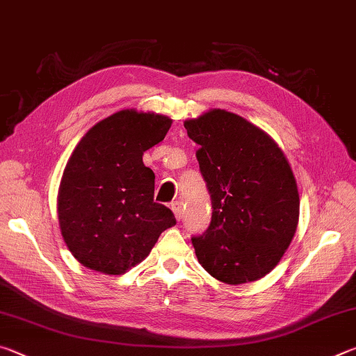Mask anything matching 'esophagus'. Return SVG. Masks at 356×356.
I'll return each instance as SVG.
<instances>
[{
    "instance_id": "34e87169",
    "label": "esophagus",
    "mask_w": 356,
    "mask_h": 356,
    "mask_svg": "<svg viewBox=\"0 0 356 356\" xmlns=\"http://www.w3.org/2000/svg\"><path fill=\"white\" fill-rule=\"evenodd\" d=\"M171 209H172V212H174V216H176V220L180 221V218H182V215H184L182 202H180V201H174V202L171 204Z\"/></svg>"
}]
</instances>
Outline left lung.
Listing matches in <instances>:
<instances>
[{
	"label": "left lung",
	"mask_w": 356,
	"mask_h": 356,
	"mask_svg": "<svg viewBox=\"0 0 356 356\" xmlns=\"http://www.w3.org/2000/svg\"><path fill=\"white\" fill-rule=\"evenodd\" d=\"M212 200L207 231L193 237L200 264L221 282L261 280L298 225L300 196L286 155L264 130L226 110L184 122Z\"/></svg>",
	"instance_id": "1"
}]
</instances>
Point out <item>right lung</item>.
<instances>
[{
  "label": "right lung",
  "instance_id": "add662e5",
  "mask_svg": "<svg viewBox=\"0 0 356 356\" xmlns=\"http://www.w3.org/2000/svg\"><path fill=\"white\" fill-rule=\"evenodd\" d=\"M171 124L163 114L122 110L76 144L59 185L58 218L65 245L84 267L122 275L176 225L171 210L154 201L155 174L143 163Z\"/></svg>",
  "mask_w": 356,
  "mask_h": 356
}]
</instances>
